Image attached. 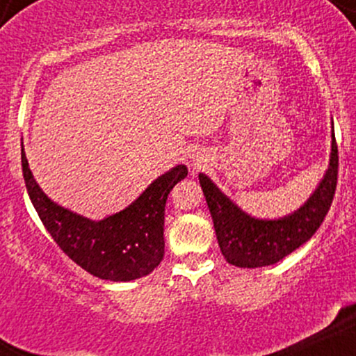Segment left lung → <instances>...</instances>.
Listing matches in <instances>:
<instances>
[{"mask_svg":"<svg viewBox=\"0 0 356 356\" xmlns=\"http://www.w3.org/2000/svg\"><path fill=\"white\" fill-rule=\"evenodd\" d=\"M338 181V145L333 132L332 159L320 187L295 214L277 220L249 218L206 175H199L220 252L232 266L261 268L275 264L305 244L328 214Z\"/></svg>","mask_w":356,"mask_h":356,"instance_id":"8db88e82","label":"left lung"}]
</instances>
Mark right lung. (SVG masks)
Instances as JSON below:
<instances>
[{
  "mask_svg": "<svg viewBox=\"0 0 356 356\" xmlns=\"http://www.w3.org/2000/svg\"><path fill=\"white\" fill-rule=\"evenodd\" d=\"M28 195L58 248L90 275L130 281L152 273L164 257V214L170 191L187 175L186 165L154 181L136 202L118 214L88 220L51 202L35 182L22 149Z\"/></svg>",
  "mask_w": 356,
  "mask_h": 356,
  "instance_id": "right-lung-1",
  "label": "right lung"
}]
</instances>
